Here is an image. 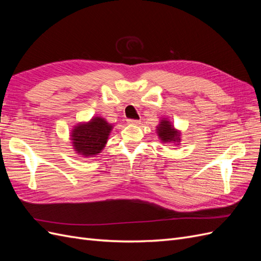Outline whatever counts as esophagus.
<instances>
[{
  "label": "esophagus",
  "mask_w": 261,
  "mask_h": 261,
  "mask_svg": "<svg viewBox=\"0 0 261 261\" xmlns=\"http://www.w3.org/2000/svg\"><path fill=\"white\" fill-rule=\"evenodd\" d=\"M139 123H140V121H138V120H127V124H130V125H137Z\"/></svg>",
  "instance_id": "34e87169"
}]
</instances>
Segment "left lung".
<instances>
[{"label": "left lung", "mask_w": 261, "mask_h": 261, "mask_svg": "<svg viewBox=\"0 0 261 261\" xmlns=\"http://www.w3.org/2000/svg\"><path fill=\"white\" fill-rule=\"evenodd\" d=\"M156 134L162 143H171L179 145L180 141V133L174 128L172 123L167 120V118H162L160 124L156 126Z\"/></svg>", "instance_id": "8db88e82"}]
</instances>
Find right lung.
Segmentation results:
<instances>
[{"label": "right lung", "instance_id": "add662e5", "mask_svg": "<svg viewBox=\"0 0 261 261\" xmlns=\"http://www.w3.org/2000/svg\"><path fill=\"white\" fill-rule=\"evenodd\" d=\"M113 128L105 118L92 117L89 122L76 125L70 134L72 144L77 153L84 156H93L105 148L110 133Z\"/></svg>", "mask_w": 261, "mask_h": 261}]
</instances>
